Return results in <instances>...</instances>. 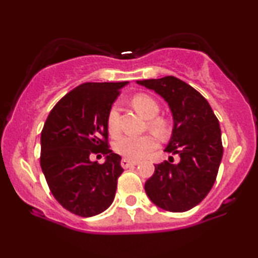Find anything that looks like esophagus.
I'll return each instance as SVG.
<instances>
[{"label": "esophagus", "instance_id": "obj_1", "mask_svg": "<svg viewBox=\"0 0 258 258\" xmlns=\"http://www.w3.org/2000/svg\"><path fill=\"white\" fill-rule=\"evenodd\" d=\"M138 164V161H131V160H127V159H122L121 160V166L123 168H128L131 166H136Z\"/></svg>", "mask_w": 258, "mask_h": 258}]
</instances>
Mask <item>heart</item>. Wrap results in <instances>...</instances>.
<instances>
[{
	"label": "heart",
	"instance_id": "1",
	"mask_svg": "<svg viewBox=\"0 0 258 258\" xmlns=\"http://www.w3.org/2000/svg\"><path fill=\"white\" fill-rule=\"evenodd\" d=\"M132 105L139 114L146 119H152L149 121V128L156 133V135L166 136L168 133L167 122L162 119H153L159 114L160 106L152 97L147 94H137L133 97ZM108 131L110 136H116L119 133V108L117 105H112L108 114ZM158 146V142L153 136H123L115 142V152L127 160H139L152 152Z\"/></svg>",
	"mask_w": 258,
	"mask_h": 258
}]
</instances>
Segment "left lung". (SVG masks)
Masks as SVG:
<instances>
[{"mask_svg": "<svg viewBox=\"0 0 258 258\" xmlns=\"http://www.w3.org/2000/svg\"><path fill=\"white\" fill-rule=\"evenodd\" d=\"M164 98L173 119L172 135L165 152L179 155V162L155 165L144 189L156 206L184 212L204 200L214 185L223 147L217 117L209 102L174 76L137 81ZM173 161L171 162L170 160Z\"/></svg>", "mask_w": 258, "mask_h": 258, "instance_id": "left-lung-1", "label": "left lung"}]
</instances>
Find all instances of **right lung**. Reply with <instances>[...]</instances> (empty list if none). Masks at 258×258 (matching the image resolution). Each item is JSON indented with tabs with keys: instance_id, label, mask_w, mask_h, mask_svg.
Returning a JSON list of instances; mask_svg holds the SVG:
<instances>
[{
	"instance_id": "add662e5",
	"label": "right lung",
	"mask_w": 258,
	"mask_h": 258,
	"mask_svg": "<svg viewBox=\"0 0 258 258\" xmlns=\"http://www.w3.org/2000/svg\"><path fill=\"white\" fill-rule=\"evenodd\" d=\"M123 82H87L65 94L41 132V168L53 197L81 217L105 211L114 201L121 156L108 146V114ZM106 155L103 164L91 153Z\"/></svg>"
}]
</instances>
